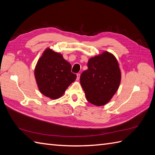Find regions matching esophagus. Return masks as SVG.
<instances>
[{
  "mask_svg": "<svg viewBox=\"0 0 155 155\" xmlns=\"http://www.w3.org/2000/svg\"><path fill=\"white\" fill-rule=\"evenodd\" d=\"M80 77H81V74L80 73H77V79L78 81L80 79Z\"/></svg>",
  "mask_w": 155,
  "mask_h": 155,
  "instance_id": "esophagus-1",
  "label": "esophagus"
}]
</instances>
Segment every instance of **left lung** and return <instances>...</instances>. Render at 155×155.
<instances>
[{"label":"left lung","mask_w":155,"mask_h":155,"mask_svg":"<svg viewBox=\"0 0 155 155\" xmlns=\"http://www.w3.org/2000/svg\"><path fill=\"white\" fill-rule=\"evenodd\" d=\"M88 69L81 75V84L87 101L96 106L110 101L119 87L121 74L118 61L108 52L88 60Z\"/></svg>","instance_id":"left-lung-1"}]
</instances>
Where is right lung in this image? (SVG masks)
Listing matches in <instances>:
<instances>
[{
    "label": "right lung",
    "instance_id": "right-lung-1",
    "mask_svg": "<svg viewBox=\"0 0 155 155\" xmlns=\"http://www.w3.org/2000/svg\"><path fill=\"white\" fill-rule=\"evenodd\" d=\"M35 76L39 91L51 99L60 98L77 78L71 72V64L51 48L46 49L38 59Z\"/></svg>",
    "mask_w": 155,
    "mask_h": 155
}]
</instances>
